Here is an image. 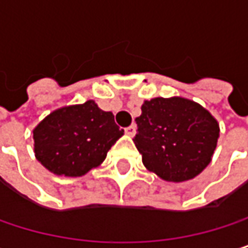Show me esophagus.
Segmentation results:
<instances>
[{
	"mask_svg": "<svg viewBox=\"0 0 248 248\" xmlns=\"http://www.w3.org/2000/svg\"><path fill=\"white\" fill-rule=\"evenodd\" d=\"M124 133H126L127 136H133V135L136 133V124H130V126H127V127L124 129Z\"/></svg>",
	"mask_w": 248,
	"mask_h": 248,
	"instance_id": "esophagus-1",
	"label": "esophagus"
}]
</instances>
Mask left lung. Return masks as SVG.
<instances>
[{"label":"left lung","instance_id":"obj_1","mask_svg":"<svg viewBox=\"0 0 248 248\" xmlns=\"http://www.w3.org/2000/svg\"><path fill=\"white\" fill-rule=\"evenodd\" d=\"M133 142L143 165L165 181L182 182L201 172L216 151L220 127L198 103L184 97L145 100L135 119Z\"/></svg>","mask_w":248,"mask_h":248}]
</instances>
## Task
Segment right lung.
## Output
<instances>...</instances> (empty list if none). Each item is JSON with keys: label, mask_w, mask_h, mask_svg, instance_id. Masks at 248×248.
<instances>
[{"label": "right lung", "mask_w": 248, "mask_h": 248, "mask_svg": "<svg viewBox=\"0 0 248 248\" xmlns=\"http://www.w3.org/2000/svg\"><path fill=\"white\" fill-rule=\"evenodd\" d=\"M124 135L112 112L93 100L54 110L34 129L35 158L48 171L81 176L100 165Z\"/></svg>", "instance_id": "right-lung-1"}]
</instances>
